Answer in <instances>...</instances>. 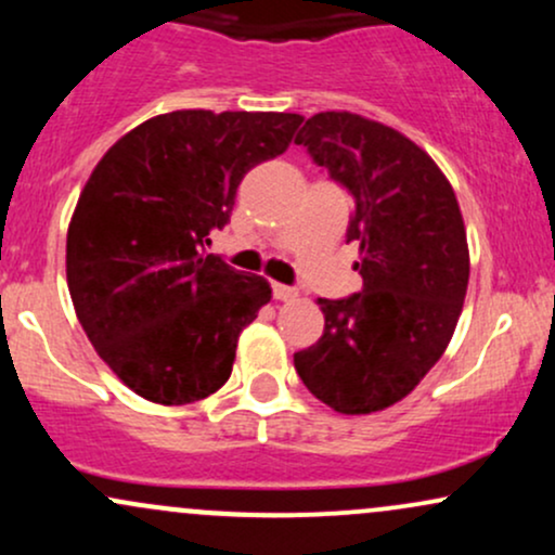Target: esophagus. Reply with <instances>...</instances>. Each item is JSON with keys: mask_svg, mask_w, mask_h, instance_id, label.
Returning a JSON list of instances; mask_svg holds the SVG:
<instances>
[{"mask_svg": "<svg viewBox=\"0 0 555 555\" xmlns=\"http://www.w3.org/2000/svg\"><path fill=\"white\" fill-rule=\"evenodd\" d=\"M273 297L276 299H297V289H292V286H286V284H273Z\"/></svg>", "mask_w": 555, "mask_h": 555, "instance_id": "obj_1", "label": "esophagus"}]
</instances>
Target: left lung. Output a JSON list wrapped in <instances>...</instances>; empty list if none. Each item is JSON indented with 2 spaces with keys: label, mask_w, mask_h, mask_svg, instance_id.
Here are the masks:
<instances>
[{
  "label": "left lung",
  "mask_w": 555,
  "mask_h": 555,
  "mask_svg": "<svg viewBox=\"0 0 555 555\" xmlns=\"http://www.w3.org/2000/svg\"><path fill=\"white\" fill-rule=\"evenodd\" d=\"M349 190L362 292L318 297L326 326L295 354L308 391L341 415L397 404L441 360L469 282L467 229L438 164L399 130L352 112H321L295 140Z\"/></svg>",
  "instance_id": "1"
}]
</instances>
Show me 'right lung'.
I'll list each match as a JSON object with an SVG mask.
<instances>
[{"instance_id":"1","label":"right lung","mask_w":555,"mask_h":555,"mask_svg":"<svg viewBox=\"0 0 555 555\" xmlns=\"http://www.w3.org/2000/svg\"><path fill=\"white\" fill-rule=\"evenodd\" d=\"M305 117L180 109L106 151L67 229V286L99 358L164 406L211 397L232 375L242 328L271 302L258 273L208 256L242 177L282 156Z\"/></svg>"}]
</instances>
